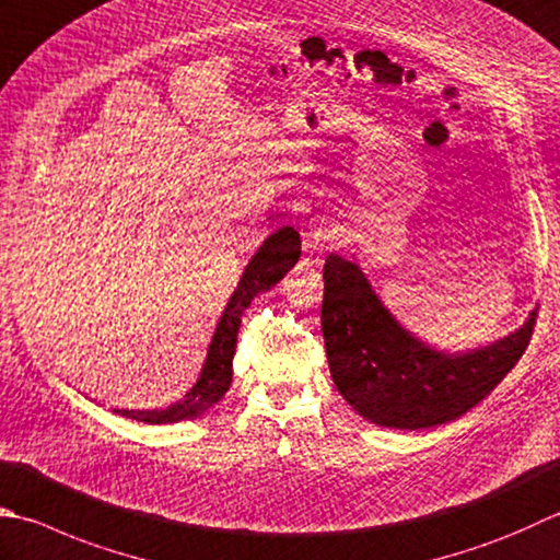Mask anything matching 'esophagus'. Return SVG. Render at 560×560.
Masks as SVG:
<instances>
[{
    "label": "esophagus",
    "mask_w": 560,
    "mask_h": 560,
    "mask_svg": "<svg viewBox=\"0 0 560 560\" xmlns=\"http://www.w3.org/2000/svg\"><path fill=\"white\" fill-rule=\"evenodd\" d=\"M325 240H330V230L323 228V225H313L308 233H305V247L315 249L317 245H323Z\"/></svg>",
    "instance_id": "obj_1"
}]
</instances>
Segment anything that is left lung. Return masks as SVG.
Here are the masks:
<instances>
[{
  "label": "left lung",
  "mask_w": 560,
  "mask_h": 560,
  "mask_svg": "<svg viewBox=\"0 0 560 560\" xmlns=\"http://www.w3.org/2000/svg\"><path fill=\"white\" fill-rule=\"evenodd\" d=\"M323 337L337 390L371 422L424 430L452 422L505 378L527 349L536 311L520 330L466 354H442L393 320L361 269L339 255L323 269Z\"/></svg>",
  "instance_id": "left-lung-1"
}]
</instances>
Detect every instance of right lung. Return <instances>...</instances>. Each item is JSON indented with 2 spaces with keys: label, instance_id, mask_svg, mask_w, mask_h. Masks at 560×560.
<instances>
[{
  "label": "right lung",
  "instance_id": "obj_1",
  "mask_svg": "<svg viewBox=\"0 0 560 560\" xmlns=\"http://www.w3.org/2000/svg\"><path fill=\"white\" fill-rule=\"evenodd\" d=\"M301 257V235L293 228H281L265 240V245L257 249V255L249 259V265L240 279L235 293L230 295L221 323L215 327V335L208 347L206 364L201 369L199 381L186 396L170 405L164 410H116L124 418L148 422V424H170L179 420H194L203 415L211 405L221 400L230 381H233V357L237 347V330L243 323V313L257 293H265L283 279L295 261Z\"/></svg>",
  "mask_w": 560,
  "mask_h": 560
}]
</instances>
